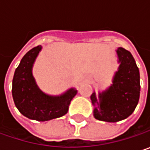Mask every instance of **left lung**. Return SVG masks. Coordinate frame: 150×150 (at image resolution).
Here are the masks:
<instances>
[{
    "mask_svg": "<svg viewBox=\"0 0 150 150\" xmlns=\"http://www.w3.org/2000/svg\"><path fill=\"white\" fill-rule=\"evenodd\" d=\"M119 67L112 83L105 90L91 95L94 117L99 121L116 122L129 117L140 97V73L131 53L123 47L116 49Z\"/></svg>",
    "mask_w": 150,
    "mask_h": 150,
    "instance_id": "left-lung-1",
    "label": "left lung"
}]
</instances>
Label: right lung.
I'll list each match as a JSON object with an SVG mask.
<instances>
[{"mask_svg":"<svg viewBox=\"0 0 150 150\" xmlns=\"http://www.w3.org/2000/svg\"><path fill=\"white\" fill-rule=\"evenodd\" d=\"M42 48L40 45L30 49L21 60L12 81V96L21 114L31 120L45 122L66 115L77 90L71 88L59 96H51L38 87L33 67Z\"/></svg>","mask_w":150,"mask_h":150,"instance_id":"1","label":"right lung"}]
</instances>
